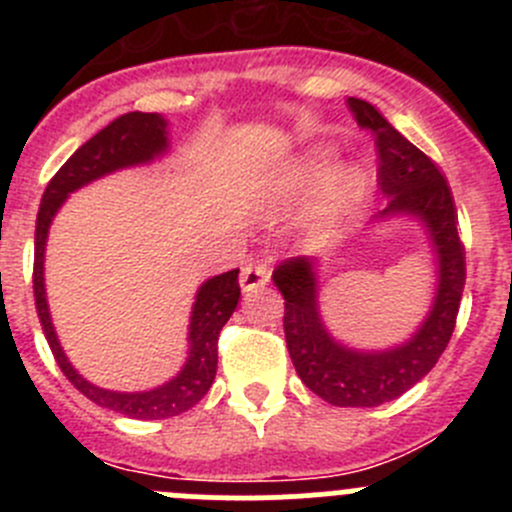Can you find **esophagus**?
Here are the masks:
<instances>
[{"mask_svg":"<svg viewBox=\"0 0 512 512\" xmlns=\"http://www.w3.org/2000/svg\"><path fill=\"white\" fill-rule=\"evenodd\" d=\"M270 275H272L270 262H262V260L247 262L240 272L242 292H252V289H257V287H265L267 282H270Z\"/></svg>","mask_w":512,"mask_h":512,"instance_id":"obj_1","label":"esophagus"}]
</instances>
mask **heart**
Returning <instances> with one entry per match:
<instances>
[{"instance_id":"obj_1","label":"heart","mask_w":512,"mask_h":512,"mask_svg":"<svg viewBox=\"0 0 512 512\" xmlns=\"http://www.w3.org/2000/svg\"><path fill=\"white\" fill-rule=\"evenodd\" d=\"M332 158L329 148H314V151L304 153L297 163L289 168L287 183L289 188L304 190L309 185H314L322 175L324 165ZM361 188H364V173H361L359 165L342 163L337 168H332L327 173V178L322 180L317 193V215L324 220H334L342 213H347L354 205V200L359 198Z\"/></svg>"}]
</instances>
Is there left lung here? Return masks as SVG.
<instances>
[{
	"mask_svg": "<svg viewBox=\"0 0 512 512\" xmlns=\"http://www.w3.org/2000/svg\"><path fill=\"white\" fill-rule=\"evenodd\" d=\"M356 123L371 131L379 158V188L386 208L376 218L411 215L426 227L438 262L433 307L401 347L359 352L339 344L324 327L317 302V272L309 257H289L272 280L285 297V339L292 364L309 391L332 406L371 409L399 399L441 359L456 327L466 285V250L458 237L453 193L438 165L361 98H349Z\"/></svg>",
	"mask_w": 512,
	"mask_h": 512,
	"instance_id": "1",
	"label": "left lung"
}]
</instances>
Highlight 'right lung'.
Instances as JSON below:
<instances>
[{"instance_id":"right-lung-1","label":"right lung","mask_w":512,"mask_h":512,"mask_svg":"<svg viewBox=\"0 0 512 512\" xmlns=\"http://www.w3.org/2000/svg\"><path fill=\"white\" fill-rule=\"evenodd\" d=\"M165 151H168V123L160 113L131 111L118 116L56 170V175L46 185L44 198H41L34 235V302L56 364L86 399L103 406V409H111L128 418H141V421L183 414V411L193 409L210 391L215 371H218V337L227 319L235 312L237 299H240V282H237L240 270L223 272V275L200 285L198 294H195L193 314H190L188 361L180 369V374L165 381L158 389L126 394V391L98 389L66 359L64 349L56 339L54 324H51L49 304H46L44 250L51 220L59 213L69 193L79 190L81 185H89L91 180L113 173V170L151 163Z\"/></svg>"}]
</instances>
